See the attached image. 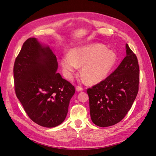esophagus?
Segmentation results:
<instances>
[{"instance_id":"esophagus-1","label":"esophagus","mask_w":156,"mask_h":156,"mask_svg":"<svg viewBox=\"0 0 156 156\" xmlns=\"http://www.w3.org/2000/svg\"><path fill=\"white\" fill-rule=\"evenodd\" d=\"M83 90V88L81 87H80V86H77L76 87V90L77 92H81V91Z\"/></svg>"}]
</instances>
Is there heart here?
<instances>
[{
  "mask_svg": "<svg viewBox=\"0 0 156 156\" xmlns=\"http://www.w3.org/2000/svg\"><path fill=\"white\" fill-rule=\"evenodd\" d=\"M116 61V55L101 44H92L73 49L70 54H65L61 65L65 77L72 79L79 66L81 73L90 84H96L105 79Z\"/></svg>",
  "mask_w": 156,
  "mask_h": 156,
  "instance_id": "heart-1",
  "label": "heart"
}]
</instances>
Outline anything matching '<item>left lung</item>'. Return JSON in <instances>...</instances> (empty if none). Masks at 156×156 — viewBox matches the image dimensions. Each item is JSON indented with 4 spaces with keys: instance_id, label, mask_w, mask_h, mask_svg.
Wrapping results in <instances>:
<instances>
[{
    "instance_id": "left-lung-1",
    "label": "left lung",
    "mask_w": 156,
    "mask_h": 156,
    "mask_svg": "<svg viewBox=\"0 0 156 156\" xmlns=\"http://www.w3.org/2000/svg\"><path fill=\"white\" fill-rule=\"evenodd\" d=\"M126 49V56L114 72L87 89L91 119L100 127L111 126L120 122L138 94V60L127 44Z\"/></svg>"
}]
</instances>
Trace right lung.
Listing matches in <instances>:
<instances>
[{"label": "right lung", "mask_w": 156, "mask_h": 156, "mask_svg": "<svg viewBox=\"0 0 156 156\" xmlns=\"http://www.w3.org/2000/svg\"><path fill=\"white\" fill-rule=\"evenodd\" d=\"M58 62L48 46L27 39L13 66L15 92L30 119L45 127L62 124L75 87L56 73Z\"/></svg>", "instance_id": "add662e5"}]
</instances>
